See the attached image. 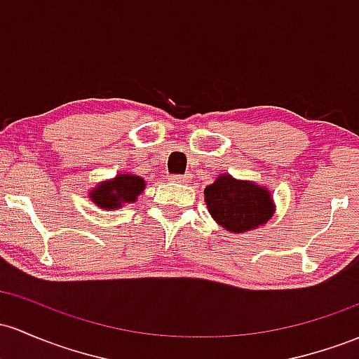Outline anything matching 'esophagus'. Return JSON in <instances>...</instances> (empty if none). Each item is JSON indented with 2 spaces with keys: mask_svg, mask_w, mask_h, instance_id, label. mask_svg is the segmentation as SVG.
Listing matches in <instances>:
<instances>
[{
  "mask_svg": "<svg viewBox=\"0 0 359 359\" xmlns=\"http://www.w3.org/2000/svg\"><path fill=\"white\" fill-rule=\"evenodd\" d=\"M192 179L191 173H186V175H170L172 182H189Z\"/></svg>",
  "mask_w": 359,
  "mask_h": 359,
  "instance_id": "34e87169",
  "label": "esophagus"
}]
</instances>
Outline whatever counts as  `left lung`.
Instances as JSON below:
<instances>
[{"label": "left lung", "mask_w": 359, "mask_h": 359, "mask_svg": "<svg viewBox=\"0 0 359 359\" xmlns=\"http://www.w3.org/2000/svg\"><path fill=\"white\" fill-rule=\"evenodd\" d=\"M204 201L215 222L233 233L254 230L273 218L274 203L266 187L250 180L219 175L204 189Z\"/></svg>", "instance_id": "8db88e82"}]
</instances>
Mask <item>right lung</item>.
Masks as SVG:
<instances>
[{
  "instance_id": "1",
  "label": "right lung",
  "mask_w": 359,
  "mask_h": 359,
  "mask_svg": "<svg viewBox=\"0 0 359 359\" xmlns=\"http://www.w3.org/2000/svg\"><path fill=\"white\" fill-rule=\"evenodd\" d=\"M144 179L133 173H119L112 180L100 182L90 191L93 204L104 210H117L122 204L135 203L137 196L144 191Z\"/></svg>"
}]
</instances>
